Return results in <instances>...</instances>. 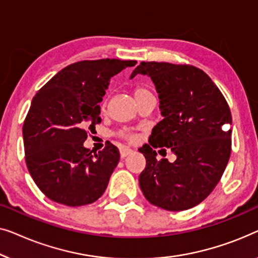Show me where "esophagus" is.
I'll use <instances>...</instances> for the list:
<instances>
[{"label":"esophagus","mask_w":258,"mask_h":258,"mask_svg":"<svg viewBox=\"0 0 258 258\" xmlns=\"http://www.w3.org/2000/svg\"><path fill=\"white\" fill-rule=\"evenodd\" d=\"M132 153H133V150H132V148L126 147V146H122V147L120 148V157H121L122 159L126 158V157H127V155L132 154Z\"/></svg>","instance_id":"esophagus-1"}]
</instances>
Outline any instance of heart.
Wrapping results in <instances>:
<instances>
[{
	"label": "heart",
	"mask_w": 258,
	"mask_h": 258,
	"mask_svg": "<svg viewBox=\"0 0 258 258\" xmlns=\"http://www.w3.org/2000/svg\"><path fill=\"white\" fill-rule=\"evenodd\" d=\"M146 93H150V91H148V90H146L145 88H143V86H138V88L134 89V97H136V99H137V98H139L140 96H144V94H146ZM121 136L125 137V138H130L128 134L125 133V132H122Z\"/></svg>",
	"instance_id": "obj_1"
}]
</instances>
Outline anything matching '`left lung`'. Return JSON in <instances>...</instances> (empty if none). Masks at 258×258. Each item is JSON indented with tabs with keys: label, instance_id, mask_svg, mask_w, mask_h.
<instances>
[{
	"label": "left lung",
	"instance_id": "8db88e82",
	"mask_svg": "<svg viewBox=\"0 0 258 258\" xmlns=\"http://www.w3.org/2000/svg\"><path fill=\"white\" fill-rule=\"evenodd\" d=\"M139 74L154 83L164 117L152 130L150 145L139 148L146 159L141 190L162 209L193 208L212 193L229 161L230 108L209 76L193 65L141 61L130 78ZM162 147L177 155L175 162L157 160L154 148Z\"/></svg>",
	"mask_w": 258,
	"mask_h": 258
}]
</instances>
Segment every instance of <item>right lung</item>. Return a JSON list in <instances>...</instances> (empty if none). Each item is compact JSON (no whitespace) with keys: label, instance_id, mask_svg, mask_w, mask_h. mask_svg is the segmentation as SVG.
<instances>
[{"label":"right lung","instance_id":"right-lung-1","mask_svg":"<svg viewBox=\"0 0 258 258\" xmlns=\"http://www.w3.org/2000/svg\"><path fill=\"white\" fill-rule=\"evenodd\" d=\"M136 60H81L61 69L36 96L23 124L25 162L42 193L60 205L97 201L119 162L108 143L93 153L84 147L86 128L101 121L99 103L113 76Z\"/></svg>","mask_w":258,"mask_h":258}]
</instances>
